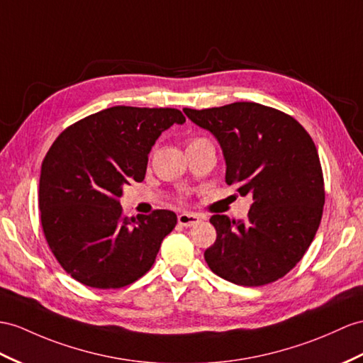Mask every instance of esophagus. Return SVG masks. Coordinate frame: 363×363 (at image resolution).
Instances as JSON below:
<instances>
[{
  "label": "esophagus",
  "mask_w": 363,
  "mask_h": 363,
  "mask_svg": "<svg viewBox=\"0 0 363 363\" xmlns=\"http://www.w3.org/2000/svg\"><path fill=\"white\" fill-rule=\"evenodd\" d=\"M179 223L182 226H194L197 225L200 222V217L197 214H192V212H182V214H179Z\"/></svg>",
  "instance_id": "esophagus-1"
}]
</instances>
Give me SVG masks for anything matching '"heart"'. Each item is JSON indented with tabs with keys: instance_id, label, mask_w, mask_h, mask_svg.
Segmentation results:
<instances>
[{
	"instance_id": "1",
	"label": "heart",
	"mask_w": 363,
	"mask_h": 363,
	"mask_svg": "<svg viewBox=\"0 0 363 363\" xmlns=\"http://www.w3.org/2000/svg\"><path fill=\"white\" fill-rule=\"evenodd\" d=\"M196 140H197V138H196ZM192 141H194V140H192Z\"/></svg>"
}]
</instances>
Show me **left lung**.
<instances>
[{
  "label": "left lung",
  "instance_id": "left-lung-1",
  "mask_svg": "<svg viewBox=\"0 0 363 363\" xmlns=\"http://www.w3.org/2000/svg\"><path fill=\"white\" fill-rule=\"evenodd\" d=\"M183 111L216 135L226 183L252 200L245 220L211 217L217 238L205 251L208 267L242 286L281 279L303 257L322 220L325 184L313 138L291 115L252 101Z\"/></svg>",
  "mask_w": 363,
  "mask_h": 363
}]
</instances>
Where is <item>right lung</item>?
Segmentation results:
<instances>
[{"mask_svg": "<svg viewBox=\"0 0 363 363\" xmlns=\"http://www.w3.org/2000/svg\"><path fill=\"white\" fill-rule=\"evenodd\" d=\"M179 109L113 106L66 128L44 157L38 206L52 254L79 284L117 289L151 269L163 238L177 225L172 211L128 218L123 186L143 182L147 154Z\"/></svg>", "mask_w": 363, "mask_h": 363, "instance_id": "add662e5", "label": "right lung"}]
</instances>
